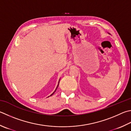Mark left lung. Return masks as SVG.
Wrapping results in <instances>:
<instances>
[{
    "instance_id": "obj_1",
    "label": "left lung",
    "mask_w": 131,
    "mask_h": 131,
    "mask_svg": "<svg viewBox=\"0 0 131 131\" xmlns=\"http://www.w3.org/2000/svg\"><path fill=\"white\" fill-rule=\"evenodd\" d=\"M108 34H109V33H108Z\"/></svg>"
}]
</instances>
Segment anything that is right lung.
Here are the masks:
<instances>
[{
    "label": "right lung",
    "mask_w": 131,
    "mask_h": 131,
    "mask_svg": "<svg viewBox=\"0 0 131 131\" xmlns=\"http://www.w3.org/2000/svg\"><path fill=\"white\" fill-rule=\"evenodd\" d=\"M59 80H60V79H59ZM59 81H58V85H57V88H56V90H54V92L53 93H52L51 95H50V96H52V95H53L54 93V92H55L56 91V90H57V88H58V85H59ZM50 96H49V97H50Z\"/></svg>",
    "instance_id": "1"
}]
</instances>
